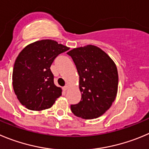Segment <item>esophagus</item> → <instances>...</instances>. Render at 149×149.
<instances>
[{"instance_id":"esophagus-1","label":"esophagus","mask_w":149,"mask_h":149,"mask_svg":"<svg viewBox=\"0 0 149 149\" xmlns=\"http://www.w3.org/2000/svg\"><path fill=\"white\" fill-rule=\"evenodd\" d=\"M68 85H65V87H62V90H63L64 91H66V90H68Z\"/></svg>"}]
</instances>
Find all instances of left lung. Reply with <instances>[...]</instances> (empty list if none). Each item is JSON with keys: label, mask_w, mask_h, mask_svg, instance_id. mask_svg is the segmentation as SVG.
Returning <instances> with one entry per match:
<instances>
[{"label": "left lung", "mask_w": 149, "mask_h": 149, "mask_svg": "<svg viewBox=\"0 0 149 149\" xmlns=\"http://www.w3.org/2000/svg\"><path fill=\"white\" fill-rule=\"evenodd\" d=\"M79 75L81 101L71 104L75 115L84 119L97 118L115 101L118 75L116 65L106 53L94 45L74 48L67 53Z\"/></svg>", "instance_id": "1"}]
</instances>
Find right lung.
<instances>
[{"label": "right lung", "instance_id": "1", "mask_svg": "<svg viewBox=\"0 0 149 149\" xmlns=\"http://www.w3.org/2000/svg\"><path fill=\"white\" fill-rule=\"evenodd\" d=\"M69 48L51 40L35 42L19 54L12 73L13 88L18 100L30 110L51 107L62 95L54 83L51 65L59 54Z\"/></svg>", "mask_w": 149, "mask_h": 149}]
</instances>
